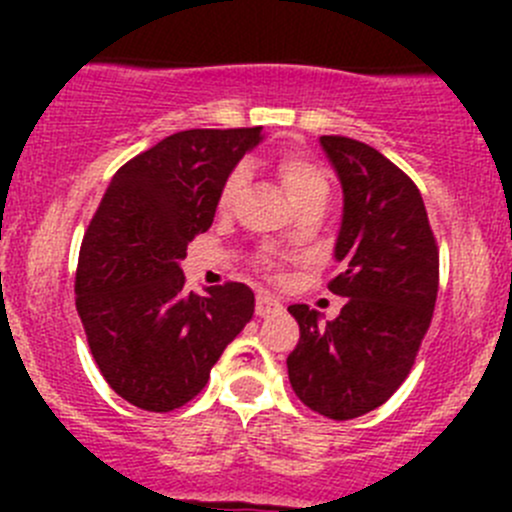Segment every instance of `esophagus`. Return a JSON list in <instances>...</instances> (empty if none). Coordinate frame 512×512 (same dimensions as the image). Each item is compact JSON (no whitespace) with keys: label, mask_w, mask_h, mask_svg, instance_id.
<instances>
[{"label":"esophagus","mask_w":512,"mask_h":512,"mask_svg":"<svg viewBox=\"0 0 512 512\" xmlns=\"http://www.w3.org/2000/svg\"><path fill=\"white\" fill-rule=\"evenodd\" d=\"M282 304L277 302L272 294H257L255 299V314L257 317H272V314H280Z\"/></svg>","instance_id":"esophagus-1"}]
</instances>
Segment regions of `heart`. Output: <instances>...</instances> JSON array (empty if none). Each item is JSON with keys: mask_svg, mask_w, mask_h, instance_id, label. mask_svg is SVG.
Segmentation results:
<instances>
[{"mask_svg": "<svg viewBox=\"0 0 512 512\" xmlns=\"http://www.w3.org/2000/svg\"><path fill=\"white\" fill-rule=\"evenodd\" d=\"M277 175H280L282 185H285L287 198L297 208H304V205L312 203L327 205L329 193H332V183H329L327 170L319 163H314L312 158L302 156V153H289V156L280 158V163H277ZM245 178L247 170L242 165L227 175L223 188H220V208L225 210L235 203L242 185H245ZM260 262L262 265H270V255H262Z\"/></svg>", "mask_w": 512, "mask_h": 512, "instance_id": "obj_1", "label": "heart"}]
</instances>
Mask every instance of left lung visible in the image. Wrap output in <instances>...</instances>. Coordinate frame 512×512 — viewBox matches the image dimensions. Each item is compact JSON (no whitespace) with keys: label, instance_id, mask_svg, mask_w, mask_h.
Wrapping results in <instances>:
<instances>
[{"label":"left lung","instance_id":"left-lung-1","mask_svg":"<svg viewBox=\"0 0 512 512\" xmlns=\"http://www.w3.org/2000/svg\"><path fill=\"white\" fill-rule=\"evenodd\" d=\"M319 143L344 188L334 247L342 272L329 292L347 302L327 324L307 304L289 307L299 342L287 374L304 406L349 421L379 409L409 376L436 307L438 245L421 193L399 165L347 136Z\"/></svg>","mask_w":512,"mask_h":512}]
</instances>
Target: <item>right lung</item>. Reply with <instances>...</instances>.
<instances>
[{"label": "right lung", "instance_id": "right-lung-1", "mask_svg": "<svg viewBox=\"0 0 512 512\" xmlns=\"http://www.w3.org/2000/svg\"><path fill=\"white\" fill-rule=\"evenodd\" d=\"M262 128H193L118 168L91 218L76 267V312L96 366L143 411L180 409L255 312L242 282L185 289L180 260L213 225L220 188Z\"/></svg>", "mask_w": 512, "mask_h": 512}]
</instances>
